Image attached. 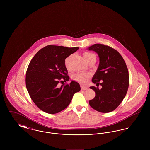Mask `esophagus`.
<instances>
[{
	"mask_svg": "<svg viewBox=\"0 0 150 150\" xmlns=\"http://www.w3.org/2000/svg\"><path fill=\"white\" fill-rule=\"evenodd\" d=\"M88 89V87L86 86H81V90H86Z\"/></svg>",
	"mask_w": 150,
	"mask_h": 150,
	"instance_id": "esophagus-1",
	"label": "esophagus"
}]
</instances>
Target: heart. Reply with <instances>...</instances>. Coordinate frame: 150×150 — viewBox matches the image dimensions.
Listing matches in <instances>:
<instances>
[{"label": "heart", "instance_id": "obj_1", "mask_svg": "<svg viewBox=\"0 0 150 150\" xmlns=\"http://www.w3.org/2000/svg\"><path fill=\"white\" fill-rule=\"evenodd\" d=\"M83 56H84L85 61H86L88 59H90L91 58H92L93 56H95L91 53L84 52L83 53ZM71 58V56H70L67 57L64 61L65 66L67 69H69V67H70ZM72 78L74 80H75L76 81H78L79 83L83 84H86L88 82L89 79L91 78V74L89 73H87V72H76V73L72 75Z\"/></svg>", "mask_w": 150, "mask_h": 150}]
</instances>
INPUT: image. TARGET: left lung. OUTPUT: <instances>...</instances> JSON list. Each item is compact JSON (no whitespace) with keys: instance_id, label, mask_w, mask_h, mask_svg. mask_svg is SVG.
<instances>
[{"instance_id":"1","label":"left lung","mask_w":150,"mask_h":150,"mask_svg":"<svg viewBox=\"0 0 150 150\" xmlns=\"http://www.w3.org/2000/svg\"><path fill=\"white\" fill-rule=\"evenodd\" d=\"M88 50L96 52L100 58L99 66L92 80L97 87H90L95 92L96 96L89 100V105L100 112H111L121 103L127 93L128 68L120 54L110 47L95 44ZM99 84L102 86L100 90L98 86Z\"/></svg>"}]
</instances>
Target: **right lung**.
<instances>
[{"label":"right lung","mask_w":150,"mask_h":150,"mask_svg":"<svg viewBox=\"0 0 150 150\" xmlns=\"http://www.w3.org/2000/svg\"><path fill=\"white\" fill-rule=\"evenodd\" d=\"M50 45L39 50L30 61L26 74V86L36 105L45 112L56 114L69 106L74 94L80 91L78 82L58 86L62 79H70L65 66V59L78 50Z\"/></svg>","instance_id":"1"}]
</instances>
